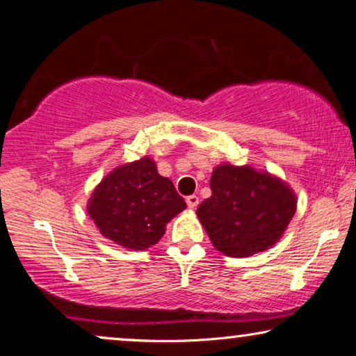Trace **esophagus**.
I'll use <instances>...</instances> for the list:
<instances>
[{"label": "esophagus", "mask_w": 356, "mask_h": 356, "mask_svg": "<svg viewBox=\"0 0 356 356\" xmlns=\"http://www.w3.org/2000/svg\"><path fill=\"white\" fill-rule=\"evenodd\" d=\"M186 204H188V207L189 209H196L197 207V204H199V197L197 196H188L186 197Z\"/></svg>", "instance_id": "34e87169"}]
</instances>
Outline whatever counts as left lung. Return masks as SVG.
<instances>
[{"label": "left lung", "mask_w": 356, "mask_h": 356, "mask_svg": "<svg viewBox=\"0 0 356 356\" xmlns=\"http://www.w3.org/2000/svg\"><path fill=\"white\" fill-rule=\"evenodd\" d=\"M212 196L199 204L197 217L216 250L246 257L274 246L296 211L291 188L250 165L223 163L213 170Z\"/></svg>", "instance_id": "1"}]
</instances>
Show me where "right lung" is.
Here are the masks:
<instances>
[{
    "label": "right lung",
    "mask_w": 356,
    "mask_h": 356,
    "mask_svg": "<svg viewBox=\"0 0 356 356\" xmlns=\"http://www.w3.org/2000/svg\"><path fill=\"white\" fill-rule=\"evenodd\" d=\"M186 209L172 179L157 172L150 157L115 168L99 183L87 213L102 235L128 250H147L163 236L165 227Z\"/></svg>",
    "instance_id": "add662e5"
}]
</instances>
